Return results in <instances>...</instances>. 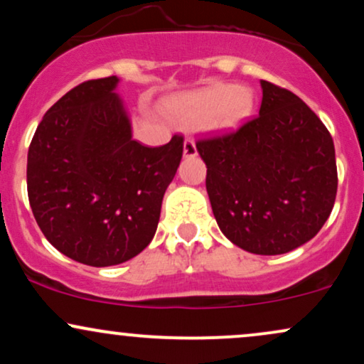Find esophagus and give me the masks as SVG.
Here are the masks:
<instances>
[{
	"instance_id": "34e87169",
	"label": "esophagus",
	"mask_w": 364,
	"mask_h": 364,
	"mask_svg": "<svg viewBox=\"0 0 364 364\" xmlns=\"http://www.w3.org/2000/svg\"><path fill=\"white\" fill-rule=\"evenodd\" d=\"M183 154L185 157H195L196 156V147H195V141L191 139H186L185 144H183Z\"/></svg>"
}]
</instances>
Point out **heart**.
Returning a JSON list of instances; mask_svg holds the SVG:
<instances>
[{
    "label": "heart",
    "instance_id": "obj_1",
    "mask_svg": "<svg viewBox=\"0 0 364 364\" xmlns=\"http://www.w3.org/2000/svg\"><path fill=\"white\" fill-rule=\"evenodd\" d=\"M166 118L183 128L207 127L235 132L252 118L255 94L250 87L214 83L205 89L171 95L162 104Z\"/></svg>",
    "mask_w": 364,
    "mask_h": 364
}]
</instances>
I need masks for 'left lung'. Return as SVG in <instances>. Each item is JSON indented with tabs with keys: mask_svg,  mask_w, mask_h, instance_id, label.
<instances>
[{
	"mask_svg": "<svg viewBox=\"0 0 364 364\" xmlns=\"http://www.w3.org/2000/svg\"><path fill=\"white\" fill-rule=\"evenodd\" d=\"M258 116L237 132L196 141L220 231L255 255H282L316 236L337 193L336 149L318 116L292 92L262 80Z\"/></svg>",
	"mask_w": 364,
	"mask_h": 364,
	"instance_id": "1",
	"label": "left lung"
}]
</instances>
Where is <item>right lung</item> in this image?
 <instances>
[{"mask_svg": "<svg viewBox=\"0 0 364 364\" xmlns=\"http://www.w3.org/2000/svg\"><path fill=\"white\" fill-rule=\"evenodd\" d=\"M118 77L83 82L49 107L27 156L31 208L58 252L90 267L118 265L152 241L183 157L132 139Z\"/></svg>", "mask_w": 364, "mask_h": 364, "instance_id": "obj_1", "label": "right lung"}]
</instances>
